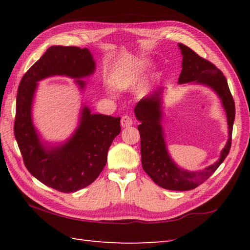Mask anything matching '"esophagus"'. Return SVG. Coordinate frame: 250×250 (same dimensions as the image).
Returning a JSON list of instances; mask_svg holds the SVG:
<instances>
[{
    "label": "esophagus",
    "instance_id": "34e87169",
    "mask_svg": "<svg viewBox=\"0 0 250 250\" xmlns=\"http://www.w3.org/2000/svg\"><path fill=\"white\" fill-rule=\"evenodd\" d=\"M121 125L122 127H129L132 125V120L129 115H124L121 119Z\"/></svg>",
    "mask_w": 250,
    "mask_h": 250
}]
</instances>
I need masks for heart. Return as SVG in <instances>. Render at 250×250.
Listing matches in <instances>:
<instances>
[{"label": "heart", "instance_id": "obj_1", "mask_svg": "<svg viewBox=\"0 0 250 250\" xmlns=\"http://www.w3.org/2000/svg\"><path fill=\"white\" fill-rule=\"evenodd\" d=\"M146 68V63H140L138 67L132 70L115 72L113 76H112V83L119 88L129 87V86L135 85L139 82L142 78V75L145 73Z\"/></svg>", "mask_w": 250, "mask_h": 250}]
</instances>
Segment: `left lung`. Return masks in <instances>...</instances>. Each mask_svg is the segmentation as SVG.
<instances>
[{
  "label": "left lung",
  "instance_id": "8db88e82",
  "mask_svg": "<svg viewBox=\"0 0 250 250\" xmlns=\"http://www.w3.org/2000/svg\"><path fill=\"white\" fill-rule=\"evenodd\" d=\"M182 54V70L178 83L194 82L210 87L220 97L228 118L229 139L215 164L202 171H189L178 167L168 154L164 131L162 127V89L142 98L135 106L136 118L140 122L141 163L142 168L157 186L172 191L195 189L207 180L231 149L232 130L235 119V104L229 88L226 76L210 61L202 58L194 50L183 44H178Z\"/></svg>",
  "mask_w": 250,
  "mask_h": 250
}]
</instances>
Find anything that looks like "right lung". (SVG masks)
Wrapping results in <instances>:
<instances>
[{
  "label": "right lung",
  "mask_w": 250,
  "mask_h": 250,
  "mask_svg": "<svg viewBox=\"0 0 250 250\" xmlns=\"http://www.w3.org/2000/svg\"><path fill=\"white\" fill-rule=\"evenodd\" d=\"M96 63L88 48L52 46L30 68L20 81L15 138L30 174L45 186L59 192L72 193L93 183L106 164L109 147L121 132V118L93 114L83 106L80 125L64 144H43L33 125L31 109L38 82L55 75L82 79L94 73ZM81 89L82 80L75 81Z\"/></svg>",
  "instance_id": "obj_1"
}]
</instances>
